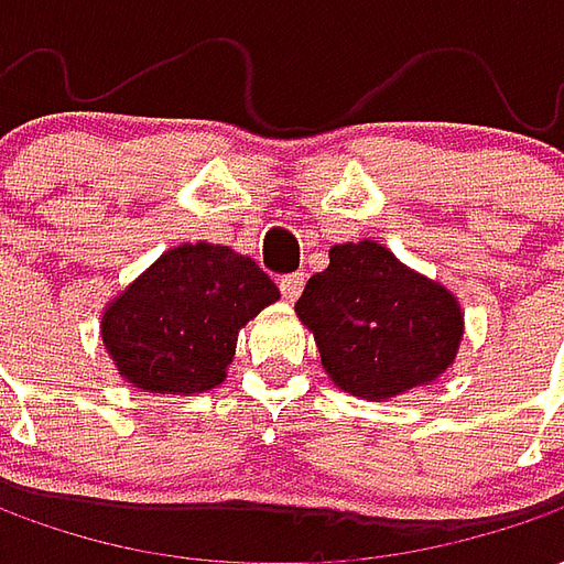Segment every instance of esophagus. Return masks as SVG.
<instances>
[{
    "instance_id": "esophagus-1",
    "label": "esophagus",
    "mask_w": 564,
    "mask_h": 564,
    "mask_svg": "<svg viewBox=\"0 0 564 564\" xmlns=\"http://www.w3.org/2000/svg\"><path fill=\"white\" fill-rule=\"evenodd\" d=\"M302 286H305V274H286V278H281L283 302H295L302 295Z\"/></svg>"
}]
</instances>
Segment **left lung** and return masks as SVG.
<instances>
[{
  "label": "left lung",
  "mask_w": 564,
  "mask_h": 564,
  "mask_svg": "<svg viewBox=\"0 0 564 564\" xmlns=\"http://www.w3.org/2000/svg\"><path fill=\"white\" fill-rule=\"evenodd\" d=\"M295 314L314 332L332 383L368 402L435 383L465 332L459 302L444 283L368 238L332 247L329 269L305 283Z\"/></svg>",
  "instance_id": "1"
}]
</instances>
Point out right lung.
I'll use <instances>...</instances> for the list:
<instances>
[{
  "instance_id": "add662e5",
  "label": "right lung",
  "mask_w": 564,
  "mask_h": 564,
  "mask_svg": "<svg viewBox=\"0 0 564 564\" xmlns=\"http://www.w3.org/2000/svg\"><path fill=\"white\" fill-rule=\"evenodd\" d=\"M281 293L232 247L165 250L102 311V344L117 375L141 392L193 395L220 387L238 332Z\"/></svg>"
}]
</instances>
